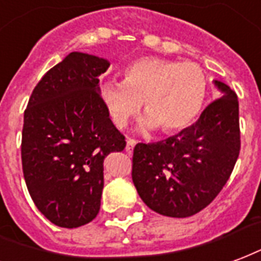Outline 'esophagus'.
Returning a JSON list of instances; mask_svg holds the SVG:
<instances>
[{
    "mask_svg": "<svg viewBox=\"0 0 261 261\" xmlns=\"http://www.w3.org/2000/svg\"><path fill=\"white\" fill-rule=\"evenodd\" d=\"M135 144H136V142H135L133 139H128V140H126V153L132 154Z\"/></svg>",
    "mask_w": 261,
    "mask_h": 261,
    "instance_id": "obj_1",
    "label": "esophagus"
}]
</instances>
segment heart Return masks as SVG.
<instances>
[{
    "label": "heart",
    "instance_id": "1",
    "mask_svg": "<svg viewBox=\"0 0 261 261\" xmlns=\"http://www.w3.org/2000/svg\"><path fill=\"white\" fill-rule=\"evenodd\" d=\"M207 96V77L193 62L143 57L123 69L122 82L108 81L100 97L111 121L122 128L143 102V128L160 126L165 133L191 126L200 115Z\"/></svg>",
    "mask_w": 261,
    "mask_h": 261
}]
</instances>
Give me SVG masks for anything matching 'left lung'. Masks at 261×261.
<instances>
[{"instance_id":"8db88e82","label":"left lung","mask_w":261,"mask_h":261,"mask_svg":"<svg viewBox=\"0 0 261 261\" xmlns=\"http://www.w3.org/2000/svg\"><path fill=\"white\" fill-rule=\"evenodd\" d=\"M221 97L178 135L138 143L132 179L146 206L161 216L185 218L203 210L229 179L239 149V104L235 91L220 81Z\"/></svg>"}]
</instances>
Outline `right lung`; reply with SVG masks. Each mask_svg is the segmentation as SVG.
Returning a JSON list of instances; mask_svg holds the SVG:
<instances>
[{"instance_id": "add662e5", "label": "right lung", "mask_w": 261, "mask_h": 261, "mask_svg": "<svg viewBox=\"0 0 261 261\" xmlns=\"http://www.w3.org/2000/svg\"><path fill=\"white\" fill-rule=\"evenodd\" d=\"M110 62L73 51L34 87L24 111L22 167L34 204L62 228L94 220L104 188V160L125 138L110 119L98 77Z\"/></svg>"}]
</instances>
